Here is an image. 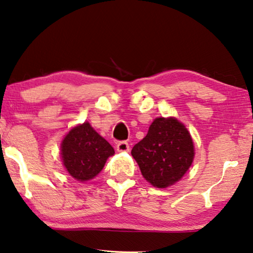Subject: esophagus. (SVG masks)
Returning a JSON list of instances; mask_svg holds the SVG:
<instances>
[{
  "label": "esophagus",
  "instance_id": "esophagus-1",
  "mask_svg": "<svg viewBox=\"0 0 253 253\" xmlns=\"http://www.w3.org/2000/svg\"><path fill=\"white\" fill-rule=\"evenodd\" d=\"M116 150L118 152H128L129 151V144L126 141H122L117 144V146H116Z\"/></svg>",
  "mask_w": 253,
  "mask_h": 253
}]
</instances>
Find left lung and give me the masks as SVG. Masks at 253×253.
I'll list each match as a JSON object with an SVG mask.
<instances>
[{
	"mask_svg": "<svg viewBox=\"0 0 253 253\" xmlns=\"http://www.w3.org/2000/svg\"><path fill=\"white\" fill-rule=\"evenodd\" d=\"M148 182L166 188L179 181L194 160V143L187 128L174 118H156L148 133L131 150Z\"/></svg>",
	"mask_w": 253,
	"mask_h": 253,
	"instance_id": "obj_1",
	"label": "left lung"
}]
</instances>
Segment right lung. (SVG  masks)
<instances>
[{
  "mask_svg": "<svg viewBox=\"0 0 253 253\" xmlns=\"http://www.w3.org/2000/svg\"><path fill=\"white\" fill-rule=\"evenodd\" d=\"M115 151L89 123L74 127L62 143L64 166L72 177L79 181L94 178Z\"/></svg>",
  "mask_w": 253,
  "mask_h": 253,
  "instance_id": "obj_1",
  "label": "right lung"
}]
</instances>
